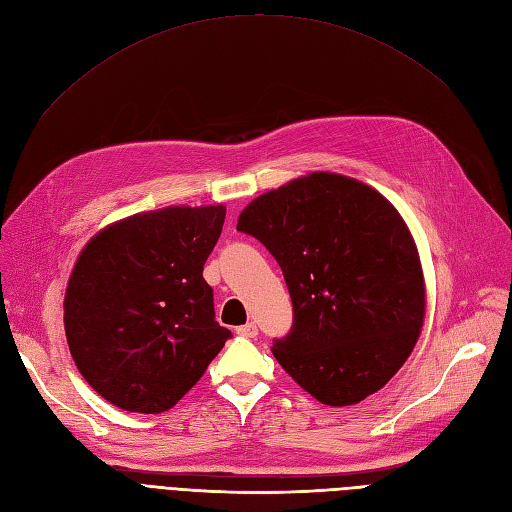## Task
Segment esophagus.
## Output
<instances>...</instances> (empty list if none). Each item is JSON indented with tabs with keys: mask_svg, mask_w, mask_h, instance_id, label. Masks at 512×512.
<instances>
[{
	"mask_svg": "<svg viewBox=\"0 0 512 512\" xmlns=\"http://www.w3.org/2000/svg\"><path fill=\"white\" fill-rule=\"evenodd\" d=\"M237 335H241V337H256L258 335V327L254 322H247V324H243V327H237Z\"/></svg>",
	"mask_w": 512,
	"mask_h": 512,
	"instance_id": "34e87169",
	"label": "esophagus"
}]
</instances>
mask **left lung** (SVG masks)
Returning <instances> with one entry per match:
<instances>
[{
    "instance_id": "1",
    "label": "left lung",
    "mask_w": 512,
    "mask_h": 512,
    "mask_svg": "<svg viewBox=\"0 0 512 512\" xmlns=\"http://www.w3.org/2000/svg\"><path fill=\"white\" fill-rule=\"evenodd\" d=\"M239 232L267 247L292 299V327L273 356L327 406L359 404L406 363L425 316L416 245L395 207L333 173L258 196Z\"/></svg>"
}]
</instances>
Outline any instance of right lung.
Instances as JSON below:
<instances>
[{
	"label": "right lung",
	"instance_id": "1",
	"mask_svg": "<svg viewBox=\"0 0 512 512\" xmlns=\"http://www.w3.org/2000/svg\"><path fill=\"white\" fill-rule=\"evenodd\" d=\"M224 218L222 205L138 213L102 230L76 260L64 301L70 354L117 408H173L232 337L203 277Z\"/></svg>",
	"mask_w": 512,
	"mask_h": 512
}]
</instances>
